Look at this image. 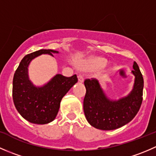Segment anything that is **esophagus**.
I'll use <instances>...</instances> for the list:
<instances>
[{
  "label": "esophagus",
  "instance_id": "obj_1",
  "mask_svg": "<svg viewBox=\"0 0 156 156\" xmlns=\"http://www.w3.org/2000/svg\"><path fill=\"white\" fill-rule=\"evenodd\" d=\"M78 81H80V82H83V81H84V77H83V75H81V74H79V75H78Z\"/></svg>",
  "mask_w": 156,
  "mask_h": 156
}]
</instances>
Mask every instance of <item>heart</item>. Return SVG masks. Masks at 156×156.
I'll return each instance as SVG.
<instances>
[{"instance_id":"b5f03b06","label":"heart","mask_w":156,"mask_h":156,"mask_svg":"<svg viewBox=\"0 0 156 156\" xmlns=\"http://www.w3.org/2000/svg\"><path fill=\"white\" fill-rule=\"evenodd\" d=\"M106 60L102 58H97L94 59L90 62L89 66L92 68H98V67H102L104 65H106Z\"/></svg>"}]
</instances>
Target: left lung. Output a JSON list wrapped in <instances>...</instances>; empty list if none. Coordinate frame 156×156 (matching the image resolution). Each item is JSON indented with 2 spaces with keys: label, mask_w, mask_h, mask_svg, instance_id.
Here are the masks:
<instances>
[{
  "label": "left lung",
  "mask_w": 156,
  "mask_h": 156,
  "mask_svg": "<svg viewBox=\"0 0 156 156\" xmlns=\"http://www.w3.org/2000/svg\"><path fill=\"white\" fill-rule=\"evenodd\" d=\"M133 68L132 72L135 75L133 90L127 97L118 101H110L106 98L97 79L84 80V112L93 127L100 130H115L130 122L137 114L143 102L144 78L136 62Z\"/></svg>",
  "instance_id": "8db88e82"
}]
</instances>
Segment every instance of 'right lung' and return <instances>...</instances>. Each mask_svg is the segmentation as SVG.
Listing matches in <instances>:
<instances>
[{
	"instance_id": "1",
	"label": "right lung",
	"mask_w": 156,
	"mask_h": 156,
	"mask_svg": "<svg viewBox=\"0 0 156 156\" xmlns=\"http://www.w3.org/2000/svg\"><path fill=\"white\" fill-rule=\"evenodd\" d=\"M58 53L53 50H37L26 55L14 73L12 79V100L15 107L28 122L44 125L56 118L60 101L71 87L78 81L76 75L66 77L56 75L48 84L36 87L28 77L30 61L43 53Z\"/></svg>"
}]
</instances>
